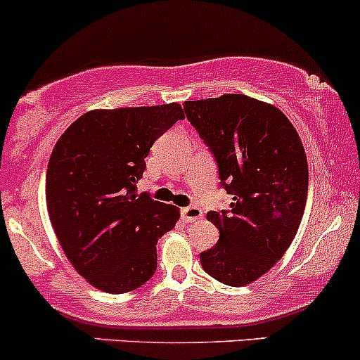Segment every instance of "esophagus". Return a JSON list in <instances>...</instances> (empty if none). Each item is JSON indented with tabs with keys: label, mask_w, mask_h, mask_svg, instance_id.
I'll return each instance as SVG.
<instances>
[{
	"label": "esophagus",
	"mask_w": 360,
	"mask_h": 360,
	"mask_svg": "<svg viewBox=\"0 0 360 360\" xmlns=\"http://www.w3.org/2000/svg\"><path fill=\"white\" fill-rule=\"evenodd\" d=\"M181 218H184L187 224L198 221L202 218V210L199 206H185L181 207Z\"/></svg>",
	"instance_id": "34e87169"
}]
</instances>
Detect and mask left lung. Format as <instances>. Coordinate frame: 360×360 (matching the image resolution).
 Wrapping results in <instances>:
<instances>
[{"label":"left lung","mask_w":360,"mask_h":360,"mask_svg":"<svg viewBox=\"0 0 360 360\" xmlns=\"http://www.w3.org/2000/svg\"><path fill=\"white\" fill-rule=\"evenodd\" d=\"M185 116L218 165L231 210L206 214L220 239L201 253L206 274L246 286L269 272L291 246L309 192L302 139L277 107L240 94L187 100Z\"/></svg>","instance_id":"8db88e82"}]
</instances>
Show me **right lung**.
Segmentation results:
<instances>
[{
    "label": "right lung",
    "instance_id": "add662e5",
    "mask_svg": "<svg viewBox=\"0 0 360 360\" xmlns=\"http://www.w3.org/2000/svg\"><path fill=\"white\" fill-rule=\"evenodd\" d=\"M184 117L180 103L90 110L55 143L46 169L51 227L76 272L100 291L121 295L154 276L155 244L180 211L136 194V181L153 143Z\"/></svg>",
    "mask_w": 360,
    "mask_h": 360
}]
</instances>
